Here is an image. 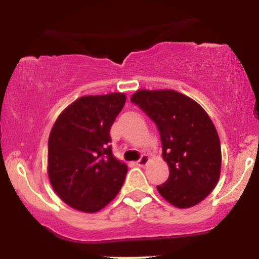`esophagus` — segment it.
<instances>
[{"mask_svg":"<svg viewBox=\"0 0 259 259\" xmlns=\"http://www.w3.org/2000/svg\"><path fill=\"white\" fill-rule=\"evenodd\" d=\"M148 162H150V156H148V154H142L141 158L136 162V164H138L139 167H145Z\"/></svg>","mask_w":259,"mask_h":259,"instance_id":"1","label":"esophagus"}]
</instances>
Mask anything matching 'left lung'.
Returning <instances> with one entry per match:
<instances>
[{"label": "left lung", "instance_id": "1", "mask_svg": "<svg viewBox=\"0 0 259 259\" xmlns=\"http://www.w3.org/2000/svg\"><path fill=\"white\" fill-rule=\"evenodd\" d=\"M132 101L157 124L163 159L170 173L157 186L159 195L178 208L194 207L218 184L222 150L209 115L186 95L175 90H138Z\"/></svg>", "mask_w": 259, "mask_h": 259}]
</instances>
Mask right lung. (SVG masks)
Returning <instances> with one entry per match:
<instances>
[{
  "instance_id": "add662e5",
  "label": "right lung",
  "mask_w": 259,
  "mask_h": 259,
  "mask_svg": "<svg viewBox=\"0 0 259 259\" xmlns=\"http://www.w3.org/2000/svg\"><path fill=\"white\" fill-rule=\"evenodd\" d=\"M125 101L123 92L82 96L53 124L47 173L58 197L74 209L99 212L123 186L127 167L112 153L109 130Z\"/></svg>"
}]
</instances>
